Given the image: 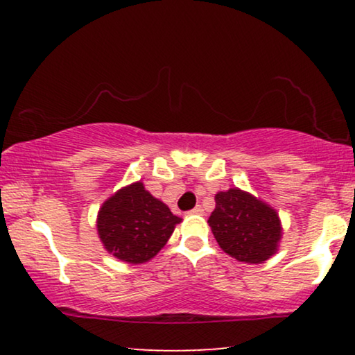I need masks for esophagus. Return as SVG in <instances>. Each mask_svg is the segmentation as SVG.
Instances as JSON below:
<instances>
[{
  "mask_svg": "<svg viewBox=\"0 0 355 355\" xmlns=\"http://www.w3.org/2000/svg\"><path fill=\"white\" fill-rule=\"evenodd\" d=\"M189 213H191V215H203V208L200 205H197L193 210H191Z\"/></svg>",
  "mask_w": 355,
  "mask_h": 355,
  "instance_id": "obj_1",
  "label": "esophagus"
}]
</instances>
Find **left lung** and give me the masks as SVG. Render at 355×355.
I'll list each match as a JSON object with an SVG mask.
<instances>
[{"label":"left lung","mask_w":355,"mask_h":355,"mask_svg":"<svg viewBox=\"0 0 355 355\" xmlns=\"http://www.w3.org/2000/svg\"><path fill=\"white\" fill-rule=\"evenodd\" d=\"M208 218L218 245L244 263H263L279 250L283 226L278 211L239 187L220 191Z\"/></svg>","instance_id":"1"}]
</instances>
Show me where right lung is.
I'll list each match as a JSON object with an SVG mask.
<instances>
[{
  "label": "right lung",
  "mask_w": 355,
  "mask_h": 355,
  "mask_svg": "<svg viewBox=\"0 0 355 355\" xmlns=\"http://www.w3.org/2000/svg\"><path fill=\"white\" fill-rule=\"evenodd\" d=\"M181 221L137 181L106 198L96 215V231L108 254L125 263L140 265L166 245Z\"/></svg>",
  "instance_id": "obj_1"
}]
</instances>
